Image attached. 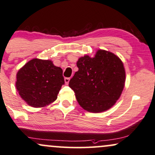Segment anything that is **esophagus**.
<instances>
[{
	"label": "esophagus",
	"mask_w": 155,
	"mask_h": 155,
	"mask_svg": "<svg viewBox=\"0 0 155 155\" xmlns=\"http://www.w3.org/2000/svg\"><path fill=\"white\" fill-rule=\"evenodd\" d=\"M64 81H65V83H66V84H68V83H69V81H70V78H65Z\"/></svg>",
	"instance_id": "esophagus-1"
}]
</instances>
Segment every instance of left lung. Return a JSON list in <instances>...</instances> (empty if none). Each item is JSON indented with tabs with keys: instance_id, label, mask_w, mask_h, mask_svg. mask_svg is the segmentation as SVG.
Wrapping results in <instances>:
<instances>
[{
	"instance_id": "8db88e82",
	"label": "left lung",
	"mask_w": 155,
	"mask_h": 155,
	"mask_svg": "<svg viewBox=\"0 0 155 155\" xmlns=\"http://www.w3.org/2000/svg\"><path fill=\"white\" fill-rule=\"evenodd\" d=\"M79 71L69 81V87L83 109L91 113L107 110L120 98L126 81L122 61L114 53L98 50L94 57L79 58Z\"/></svg>"
}]
</instances>
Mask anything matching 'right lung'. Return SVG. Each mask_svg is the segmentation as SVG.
<instances>
[{
  "mask_svg": "<svg viewBox=\"0 0 155 155\" xmlns=\"http://www.w3.org/2000/svg\"><path fill=\"white\" fill-rule=\"evenodd\" d=\"M64 83L62 68L50 60L31 59L16 74L18 94L33 107H43L53 102Z\"/></svg>",
  "mask_w": 155,
  "mask_h": 155,
  "instance_id": "right-lung-1",
  "label": "right lung"
}]
</instances>
